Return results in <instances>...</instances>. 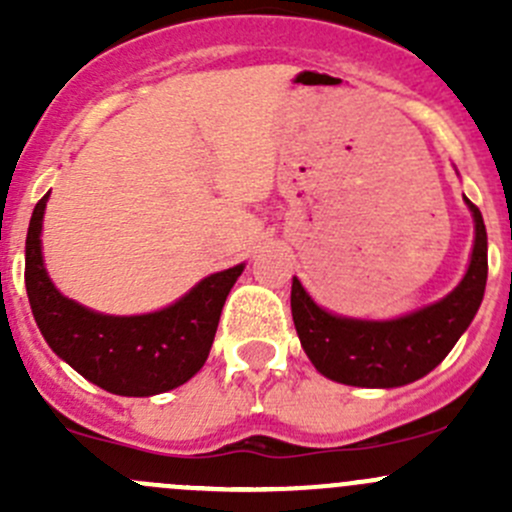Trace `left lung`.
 I'll list each match as a JSON object with an SVG mask.
<instances>
[{
  "instance_id": "1",
  "label": "left lung",
  "mask_w": 512,
  "mask_h": 512,
  "mask_svg": "<svg viewBox=\"0 0 512 512\" xmlns=\"http://www.w3.org/2000/svg\"><path fill=\"white\" fill-rule=\"evenodd\" d=\"M466 205L476 223L468 272L451 294L418 312L389 322L337 317L314 304L302 282L294 277V329L319 374L347 386L394 389L421 379L446 359L476 317L488 280V235L483 215L468 198Z\"/></svg>"
}]
</instances>
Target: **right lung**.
I'll return each mask as SVG.
<instances>
[{"mask_svg": "<svg viewBox=\"0 0 512 512\" xmlns=\"http://www.w3.org/2000/svg\"><path fill=\"white\" fill-rule=\"evenodd\" d=\"M49 193L36 203L27 232L24 282L39 332L84 379L118 396H153L203 369L220 312L242 267L215 272L170 307L136 317H111L64 297L46 275L41 220Z\"/></svg>", "mask_w": 512, "mask_h": 512, "instance_id": "obj_1", "label": "right lung"}]
</instances>
